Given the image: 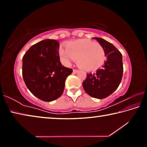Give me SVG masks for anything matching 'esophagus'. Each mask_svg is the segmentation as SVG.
Returning <instances> with one entry per match:
<instances>
[{"label":"esophagus","mask_w":147,"mask_h":147,"mask_svg":"<svg viewBox=\"0 0 147 147\" xmlns=\"http://www.w3.org/2000/svg\"><path fill=\"white\" fill-rule=\"evenodd\" d=\"M78 71V69H73V73H74V74H76Z\"/></svg>","instance_id":"1"}]
</instances>
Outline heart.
<instances>
[{"mask_svg": "<svg viewBox=\"0 0 147 147\" xmlns=\"http://www.w3.org/2000/svg\"><path fill=\"white\" fill-rule=\"evenodd\" d=\"M59 54L61 60L68 65L74 59L81 69L93 71L101 67L106 61L105 51L98 43L88 39H78L66 45V49L60 47Z\"/></svg>", "mask_w": 147, "mask_h": 147, "instance_id": "obj_1", "label": "heart"}]
</instances>
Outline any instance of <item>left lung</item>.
<instances>
[{"mask_svg":"<svg viewBox=\"0 0 147 147\" xmlns=\"http://www.w3.org/2000/svg\"><path fill=\"white\" fill-rule=\"evenodd\" d=\"M93 39L103 47L107 60L95 73L87 74L82 86L89 96L102 99L112 94L121 83L123 74V57L113 44L102 38Z\"/></svg>","mask_w":147,"mask_h":147,"instance_id":"obj_1","label":"left lung"}]
</instances>
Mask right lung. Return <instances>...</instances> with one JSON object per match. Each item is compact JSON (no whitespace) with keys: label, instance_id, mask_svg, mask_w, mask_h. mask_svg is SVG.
<instances>
[{"label":"right lung","instance_id":"obj_1","mask_svg":"<svg viewBox=\"0 0 147 147\" xmlns=\"http://www.w3.org/2000/svg\"><path fill=\"white\" fill-rule=\"evenodd\" d=\"M59 48L58 41L45 39L32 45L23 58L24 83L34 96L45 102L61 95L67 77L73 73L61 63Z\"/></svg>","mask_w":147,"mask_h":147}]
</instances>
